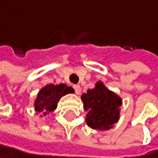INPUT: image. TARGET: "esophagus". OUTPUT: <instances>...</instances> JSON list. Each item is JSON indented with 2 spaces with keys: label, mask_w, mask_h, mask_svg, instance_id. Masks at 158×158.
Segmentation results:
<instances>
[{
  "label": "esophagus",
  "mask_w": 158,
  "mask_h": 158,
  "mask_svg": "<svg viewBox=\"0 0 158 158\" xmlns=\"http://www.w3.org/2000/svg\"><path fill=\"white\" fill-rule=\"evenodd\" d=\"M73 89H74V91H76V94H81V85H73Z\"/></svg>",
  "instance_id": "1"
}]
</instances>
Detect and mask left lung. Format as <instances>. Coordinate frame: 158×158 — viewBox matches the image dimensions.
Listing matches in <instances>:
<instances>
[{"mask_svg": "<svg viewBox=\"0 0 158 158\" xmlns=\"http://www.w3.org/2000/svg\"><path fill=\"white\" fill-rule=\"evenodd\" d=\"M84 108L87 111L86 124L94 129H110L119 118L121 99L108 90L102 81L81 95Z\"/></svg>", "mask_w": 158, "mask_h": 158, "instance_id": "left-lung-1", "label": "left lung"}]
</instances>
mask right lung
<instances>
[{
  "label": "right lung",
  "instance_id": "1",
  "mask_svg": "<svg viewBox=\"0 0 158 158\" xmlns=\"http://www.w3.org/2000/svg\"><path fill=\"white\" fill-rule=\"evenodd\" d=\"M71 93H73V87L63 84L57 85L51 84L46 85L38 94V98L35 102V110L38 112H43L44 115H46L48 112L54 111L60 98Z\"/></svg>",
  "mask_w": 158,
  "mask_h": 158
}]
</instances>
